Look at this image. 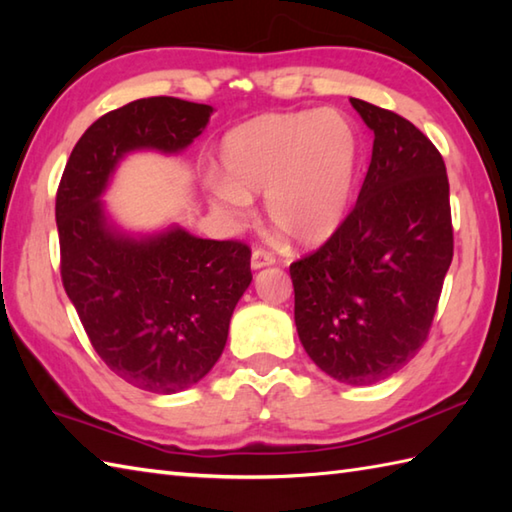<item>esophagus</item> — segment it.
Listing matches in <instances>:
<instances>
[{
  "label": "esophagus",
  "mask_w": 512,
  "mask_h": 512,
  "mask_svg": "<svg viewBox=\"0 0 512 512\" xmlns=\"http://www.w3.org/2000/svg\"><path fill=\"white\" fill-rule=\"evenodd\" d=\"M270 264H275L273 253H268V250H264V248L253 250V255H250V266L257 270V268H264V266H270Z\"/></svg>",
  "instance_id": "34e87169"
}]
</instances>
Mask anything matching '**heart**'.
Masks as SVG:
<instances>
[{
	"label": "heart",
	"mask_w": 512,
	"mask_h": 512,
	"mask_svg": "<svg viewBox=\"0 0 512 512\" xmlns=\"http://www.w3.org/2000/svg\"><path fill=\"white\" fill-rule=\"evenodd\" d=\"M224 178L209 182L215 211L242 222L255 193L266 215L301 246L323 244L350 211L358 138L341 112L266 114L228 132L220 145Z\"/></svg>",
	"instance_id": "obj_1"
}]
</instances>
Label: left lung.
I'll return each mask as SVG.
<instances>
[{
    "mask_svg": "<svg viewBox=\"0 0 512 512\" xmlns=\"http://www.w3.org/2000/svg\"><path fill=\"white\" fill-rule=\"evenodd\" d=\"M374 132L350 215L290 264L301 345L325 374L372 385L420 352L453 259L447 167L436 145L394 112L350 99Z\"/></svg>",
    "mask_w": 512,
    "mask_h": 512,
    "instance_id": "8db88e82",
    "label": "left lung"
}]
</instances>
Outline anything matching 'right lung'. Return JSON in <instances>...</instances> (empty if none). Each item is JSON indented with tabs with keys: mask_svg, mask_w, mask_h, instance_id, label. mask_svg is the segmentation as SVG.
Masks as SVG:
<instances>
[{
	"mask_svg": "<svg viewBox=\"0 0 512 512\" xmlns=\"http://www.w3.org/2000/svg\"><path fill=\"white\" fill-rule=\"evenodd\" d=\"M211 105L173 96L107 112L74 145L57 189L61 281L101 361L125 383L176 394L222 356L244 295L250 248L182 228L129 237L107 222L101 193L129 151L178 154L198 138Z\"/></svg>",
	"mask_w": 512,
	"mask_h": 512,
	"instance_id": "add662e5",
	"label": "right lung"
}]
</instances>
